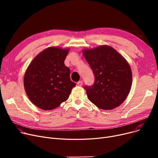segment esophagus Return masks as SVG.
<instances>
[{"label": "esophagus", "instance_id": "1", "mask_svg": "<svg viewBox=\"0 0 158 158\" xmlns=\"http://www.w3.org/2000/svg\"><path fill=\"white\" fill-rule=\"evenodd\" d=\"M77 85H78V86H82V81H79V82H77Z\"/></svg>", "mask_w": 158, "mask_h": 158}]
</instances>
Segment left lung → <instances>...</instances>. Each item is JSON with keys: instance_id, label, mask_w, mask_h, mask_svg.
<instances>
[{"instance_id": "left-lung-1", "label": "left lung", "mask_w": 158, "mask_h": 158, "mask_svg": "<svg viewBox=\"0 0 158 158\" xmlns=\"http://www.w3.org/2000/svg\"><path fill=\"white\" fill-rule=\"evenodd\" d=\"M82 54L95 76L93 86L85 87L89 100L104 110L119 106L131 88L132 72L128 62L109 45L84 49Z\"/></svg>"}]
</instances>
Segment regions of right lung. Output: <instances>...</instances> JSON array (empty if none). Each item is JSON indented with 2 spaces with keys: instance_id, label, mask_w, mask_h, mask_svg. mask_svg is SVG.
Returning <instances> with one entry per match:
<instances>
[{
  "instance_id": "right-lung-1",
  "label": "right lung",
  "mask_w": 158,
  "mask_h": 158,
  "mask_svg": "<svg viewBox=\"0 0 158 158\" xmlns=\"http://www.w3.org/2000/svg\"><path fill=\"white\" fill-rule=\"evenodd\" d=\"M69 48L51 47L39 53L25 72L23 86L30 101L43 110L56 108L69 97L76 83L64 61Z\"/></svg>"
}]
</instances>
